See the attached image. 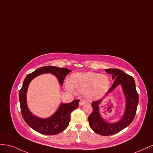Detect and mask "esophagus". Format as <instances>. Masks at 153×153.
Segmentation results:
<instances>
[{
    "instance_id": "obj_1",
    "label": "esophagus",
    "mask_w": 153,
    "mask_h": 153,
    "mask_svg": "<svg viewBox=\"0 0 153 153\" xmlns=\"http://www.w3.org/2000/svg\"><path fill=\"white\" fill-rule=\"evenodd\" d=\"M85 104H86V102L85 101H82V100H81V101L79 102V106H82V105H84Z\"/></svg>"
}]
</instances>
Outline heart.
Instances as JSON below:
<instances>
[{
  "label": "heart",
  "instance_id": "1",
  "mask_svg": "<svg viewBox=\"0 0 153 153\" xmlns=\"http://www.w3.org/2000/svg\"><path fill=\"white\" fill-rule=\"evenodd\" d=\"M66 86L68 89L84 94L87 99L93 101L101 99L106 94L110 87V81L104 74L92 72L74 73Z\"/></svg>",
  "mask_w": 153,
  "mask_h": 153
}]
</instances>
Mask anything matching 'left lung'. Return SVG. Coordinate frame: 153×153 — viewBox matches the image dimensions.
<instances>
[{
    "label": "left lung",
    "instance_id": "left-lung-1",
    "mask_svg": "<svg viewBox=\"0 0 153 153\" xmlns=\"http://www.w3.org/2000/svg\"><path fill=\"white\" fill-rule=\"evenodd\" d=\"M105 71L108 74H111L112 79L114 80L106 95H109L118 86L120 85L126 100L124 111L120 119L115 123L106 120L100 113L99 105L104 99H101L91 104L93 111L88 117V122L94 132L102 136H108L119 133L132 123L138 104V94L133 77L118 68H109Z\"/></svg>",
    "mask_w": 153,
    "mask_h": 153
}]
</instances>
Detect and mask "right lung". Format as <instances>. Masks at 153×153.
I'll list each match as a JSON object with an SVG mask.
<instances>
[{
    "instance_id": "1",
    "label": "right lung",
    "mask_w": 153,
    "mask_h": 153,
    "mask_svg": "<svg viewBox=\"0 0 153 153\" xmlns=\"http://www.w3.org/2000/svg\"><path fill=\"white\" fill-rule=\"evenodd\" d=\"M71 72L65 68L45 66L36 69L25 77L19 91L21 113L25 123L36 131L43 134H57L66 129L71 120V113L79 106V100L68 104L61 103L53 115L47 118L38 117L30 112L27 103V91L29 83L34 78L43 74H51L57 78L60 85H63L65 76Z\"/></svg>"
}]
</instances>
